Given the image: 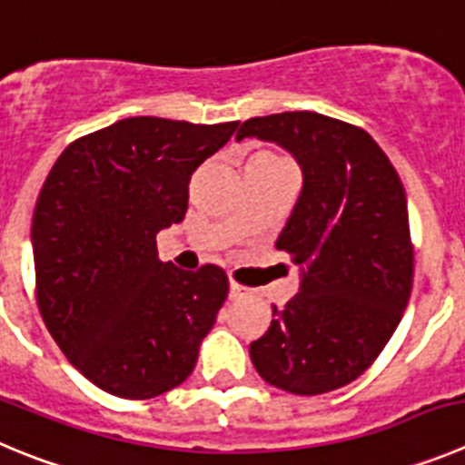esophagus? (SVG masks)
Returning a JSON list of instances; mask_svg holds the SVG:
<instances>
[{
    "label": "esophagus",
    "instance_id": "34e87169",
    "mask_svg": "<svg viewBox=\"0 0 465 465\" xmlns=\"http://www.w3.org/2000/svg\"><path fill=\"white\" fill-rule=\"evenodd\" d=\"M246 295H249V288L235 283V281H230V300H242V297Z\"/></svg>",
    "mask_w": 465,
    "mask_h": 465
}]
</instances>
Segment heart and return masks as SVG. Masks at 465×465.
<instances>
[{
	"label": "heart",
	"instance_id": "b5f03b06",
	"mask_svg": "<svg viewBox=\"0 0 465 465\" xmlns=\"http://www.w3.org/2000/svg\"><path fill=\"white\" fill-rule=\"evenodd\" d=\"M258 156H267V159H279V156H274V154H258Z\"/></svg>",
	"mask_w": 465,
	"mask_h": 465
}]
</instances>
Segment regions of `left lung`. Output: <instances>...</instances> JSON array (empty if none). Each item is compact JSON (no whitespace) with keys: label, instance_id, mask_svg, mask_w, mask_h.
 I'll return each mask as SVG.
<instances>
[{"label":"left lung","instance_id":"1","mask_svg":"<svg viewBox=\"0 0 465 465\" xmlns=\"http://www.w3.org/2000/svg\"><path fill=\"white\" fill-rule=\"evenodd\" d=\"M288 149L304 186L276 249L300 265V292L272 306L270 330L249 348L262 381L313 397L373 364L401 322L412 291L406 191L360 126L309 113L246 119L237 140Z\"/></svg>","mask_w":465,"mask_h":465}]
</instances>
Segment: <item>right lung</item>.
<instances>
[{
	"mask_svg": "<svg viewBox=\"0 0 465 465\" xmlns=\"http://www.w3.org/2000/svg\"><path fill=\"white\" fill-rule=\"evenodd\" d=\"M237 124L119 119L68 144L38 193V311L68 361L114 397L182 385L228 297L221 267L161 262L156 235L184 219L191 174Z\"/></svg>",
	"mask_w": 465,
	"mask_h": 465,
	"instance_id": "obj_1",
	"label": "right lung"
}]
</instances>
